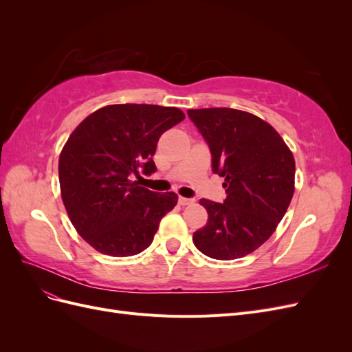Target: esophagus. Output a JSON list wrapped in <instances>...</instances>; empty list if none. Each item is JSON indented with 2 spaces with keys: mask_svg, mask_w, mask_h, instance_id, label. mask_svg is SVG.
Listing matches in <instances>:
<instances>
[{
  "mask_svg": "<svg viewBox=\"0 0 352 352\" xmlns=\"http://www.w3.org/2000/svg\"><path fill=\"white\" fill-rule=\"evenodd\" d=\"M194 202H195V199H192V198L179 197V204H180V206H190V204H194Z\"/></svg>",
  "mask_w": 352,
  "mask_h": 352,
  "instance_id": "1",
  "label": "esophagus"
}]
</instances>
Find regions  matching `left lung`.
I'll return each mask as SVG.
<instances>
[{
    "mask_svg": "<svg viewBox=\"0 0 352 352\" xmlns=\"http://www.w3.org/2000/svg\"><path fill=\"white\" fill-rule=\"evenodd\" d=\"M207 141L212 172L225 177L226 199L206 198L207 225L192 236L207 257L235 260L267 241L283 219L295 190V160L272 124L235 109L188 110Z\"/></svg>",
    "mask_w": 352,
    "mask_h": 352,
    "instance_id": "1",
    "label": "left lung"
}]
</instances>
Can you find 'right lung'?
Listing matches in <instances>:
<instances>
[{"label":"right lung","instance_id":"1","mask_svg":"<svg viewBox=\"0 0 352 352\" xmlns=\"http://www.w3.org/2000/svg\"><path fill=\"white\" fill-rule=\"evenodd\" d=\"M182 110L150 104H113L94 111L72 132L58 158L63 204L94 250L129 257L151 245L175 192L157 194L132 175L155 172L153 155Z\"/></svg>","mask_w":352,"mask_h":352}]
</instances>
